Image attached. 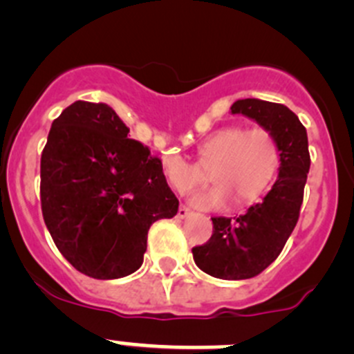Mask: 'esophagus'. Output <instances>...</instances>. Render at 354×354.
Instances as JSON below:
<instances>
[{
  "label": "esophagus",
  "instance_id": "1",
  "mask_svg": "<svg viewBox=\"0 0 354 354\" xmlns=\"http://www.w3.org/2000/svg\"><path fill=\"white\" fill-rule=\"evenodd\" d=\"M189 215H192L191 209L187 206H178V212H177V218H187Z\"/></svg>",
  "mask_w": 354,
  "mask_h": 354
}]
</instances>
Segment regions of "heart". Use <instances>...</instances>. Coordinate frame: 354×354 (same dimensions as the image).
<instances>
[{
  "mask_svg": "<svg viewBox=\"0 0 354 354\" xmlns=\"http://www.w3.org/2000/svg\"><path fill=\"white\" fill-rule=\"evenodd\" d=\"M279 167V148L267 129L225 127L199 145L198 163L178 155L163 158L167 182L178 194L191 191L209 178L216 185L191 194V203L203 209L229 206L230 198L244 206L260 198L274 180Z\"/></svg>",
  "mask_w": 354,
  "mask_h": 354,
  "instance_id": "1",
  "label": "heart"
}]
</instances>
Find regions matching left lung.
Instances as JSON below:
<instances>
[{
    "label": "left lung",
    "instance_id": "obj_1",
    "mask_svg": "<svg viewBox=\"0 0 354 354\" xmlns=\"http://www.w3.org/2000/svg\"><path fill=\"white\" fill-rule=\"evenodd\" d=\"M267 129L279 148V176L260 203L236 218L213 216V234L192 248L194 263L205 274L243 281L261 274L281 254L295 230L310 170L306 129L288 106L248 97L230 106Z\"/></svg>",
    "mask_w": 354,
    "mask_h": 354
}]
</instances>
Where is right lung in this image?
I'll list each match as a JSON object with an SVG mask.
<instances>
[{
    "instance_id": "1",
    "label": "right lung",
    "mask_w": 354,
    "mask_h": 354,
    "mask_svg": "<svg viewBox=\"0 0 354 354\" xmlns=\"http://www.w3.org/2000/svg\"><path fill=\"white\" fill-rule=\"evenodd\" d=\"M106 103L75 101L53 120L41 155V208L59 253L93 279L142 265L148 230L178 199L151 156Z\"/></svg>"
}]
</instances>
